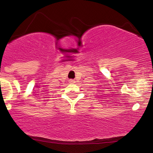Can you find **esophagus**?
Masks as SVG:
<instances>
[{"label": "esophagus", "mask_w": 153, "mask_h": 153, "mask_svg": "<svg viewBox=\"0 0 153 153\" xmlns=\"http://www.w3.org/2000/svg\"><path fill=\"white\" fill-rule=\"evenodd\" d=\"M69 82H71V83H73V82H74V81H73V80H70V81H69Z\"/></svg>", "instance_id": "34e87169"}]
</instances>
